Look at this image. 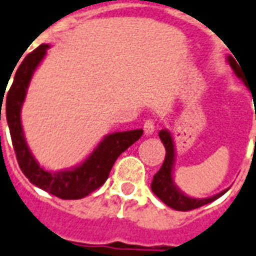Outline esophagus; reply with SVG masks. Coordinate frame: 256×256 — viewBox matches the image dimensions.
I'll return each instance as SVG.
<instances>
[{
  "label": "esophagus",
  "instance_id": "34e87169",
  "mask_svg": "<svg viewBox=\"0 0 256 256\" xmlns=\"http://www.w3.org/2000/svg\"><path fill=\"white\" fill-rule=\"evenodd\" d=\"M154 130H156V126H154L153 120H146L145 123H144V132L146 136H150L153 134Z\"/></svg>",
  "mask_w": 256,
  "mask_h": 256
}]
</instances>
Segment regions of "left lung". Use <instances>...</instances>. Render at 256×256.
<instances>
[{
  "instance_id": "left-lung-1",
  "label": "left lung",
  "mask_w": 256,
  "mask_h": 256,
  "mask_svg": "<svg viewBox=\"0 0 256 256\" xmlns=\"http://www.w3.org/2000/svg\"><path fill=\"white\" fill-rule=\"evenodd\" d=\"M228 62L234 70L236 76L238 78H242L244 81V74L232 56H228ZM158 136L161 138L162 144L164 145L166 149V156H164V161L162 164L161 168L158 171L157 174L153 176V182H152V191L154 192V195L158 196L162 202L168 206L170 208L175 209V210H191V209H196L199 206H206L208 202H214L218 199L220 196H222L228 190H224L220 194L210 198H206V199H195V198H190V196L184 195L180 190L175 186L174 179H172V168H174V162H175V146H174V140L172 136L168 130H160Z\"/></svg>"
}]
</instances>
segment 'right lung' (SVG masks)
Segmentation results:
<instances>
[{"mask_svg": "<svg viewBox=\"0 0 256 256\" xmlns=\"http://www.w3.org/2000/svg\"><path fill=\"white\" fill-rule=\"evenodd\" d=\"M48 48V44L39 46L36 50L23 58L16 70L12 85L6 98V120L9 124L10 136L19 168L28 180L34 186L60 199H82L99 188L107 180L110 171L118 157L142 136L144 130H133L110 133L103 137V140L98 144V146L95 148L85 161L69 170L48 171L43 166H40L30 150L24 138L20 122V108L26 99L30 81L36 68L47 54Z\"/></svg>", "mask_w": 256, "mask_h": 256, "instance_id": "obj_1", "label": "right lung"}]
</instances>
